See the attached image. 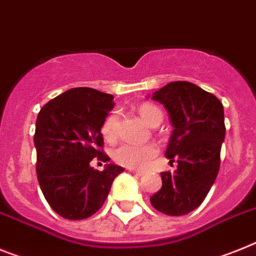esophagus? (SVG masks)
<instances>
[{
  "instance_id": "obj_1",
  "label": "esophagus",
  "mask_w": 256,
  "mask_h": 256,
  "mask_svg": "<svg viewBox=\"0 0 256 256\" xmlns=\"http://www.w3.org/2000/svg\"><path fill=\"white\" fill-rule=\"evenodd\" d=\"M130 172H132V174H136V176H142V174H144V172L136 171V170H130Z\"/></svg>"
}]
</instances>
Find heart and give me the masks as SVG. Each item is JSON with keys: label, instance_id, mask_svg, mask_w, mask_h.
<instances>
[{"label": "heart", "instance_id": "b5f03b06", "mask_svg": "<svg viewBox=\"0 0 256 256\" xmlns=\"http://www.w3.org/2000/svg\"><path fill=\"white\" fill-rule=\"evenodd\" d=\"M140 116L150 126L160 123L163 114L160 108L152 104H142L138 107ZM102 134L107 141H114L118 136V115L111 114L104 120L102 126ZM158 154V148L154 144H132L124 142L114 150L112 156L119 164L128 168L145 167L155 155Z\"/></svg>", "mask_w": 256, "mask_h": 256}]
</instances>
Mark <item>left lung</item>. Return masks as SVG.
I'll return each instance as SVG.
<instances>
[{
	"instance_id": "obj_1",
	"label": "left lung",
	"mask_w": 256,
	"mask_h": 256,
	"mask_svg": "<svg viewBox=\"0 0 256 256\" xmlns=\"http://www.w3.org/2000/svg\"><path fill=\"white\" fill-rule=\"evenodd\" d=\"M166 107L174 126L166 156L178 162L174 172H162V188L150 202L159 212L181 216L200 206L220 168L226 137L222 104L189 82H174L152 93Z\"/></svg>"
}]
</instances>
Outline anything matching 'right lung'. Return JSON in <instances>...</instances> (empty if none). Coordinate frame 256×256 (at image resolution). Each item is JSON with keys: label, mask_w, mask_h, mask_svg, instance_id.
Returning <instances> with one entry per match:
<instances>
[{"label": "right lung", "mask_w": 256, "mask_h": 256, "mask_svg": "<svg viewBox=\"0 0 256 256\" xmlns=\"http://www.w3.org/2000/svg\"><path fill=\"white\" fill-rule=\"evenodd\" d=\"M114 97L92 88H74L48 102L34 130L38 184L50 207L64 219H86L101 208L123 167H90L93 158L108 162L101 128Z\"/></svg>", "instance_id": "obj_1"}]
</instances>
